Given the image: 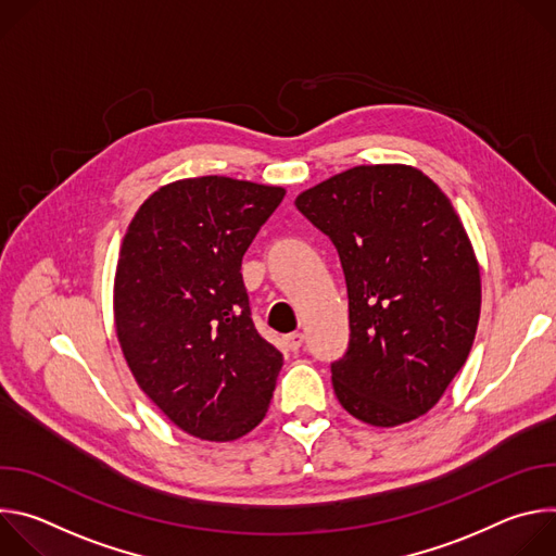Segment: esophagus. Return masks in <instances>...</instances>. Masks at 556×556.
<instances>
[{
	"label": "esophagus",
	"mask_w": 556,
	"mask_h": 556,
	"mask_svg": "<svg viewBox=\"0 0 556 556\" xmlns=\"http://www.w3.org/2000/svg\"><path fill=\"white\" fill-rule=\"evenodd\" d=\"M283 343H286V348H288L290 352H299V350H301V345H303V334H301V332H292V334H286Z\"/></svg>",
	"instance_id": "obj_1"
}]
</instances>
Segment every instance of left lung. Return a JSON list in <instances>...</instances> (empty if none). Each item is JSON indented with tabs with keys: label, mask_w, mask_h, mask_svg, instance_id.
I'll return each instance as SVG.
<instances>
[{
	"label": "left lung",
	"mask_w": 556,
	"mask_h": 556,
	"mask_svg": "<svg viewBox=\"0 0 556 556\" xmlns=\"http://www.w3.org/2000/svg\"><path fill=\"white\" fill-rule=\"evenodd\" d=\"M294 204L330 237L348 283L339 403L371 427L420 418L466 363L480 321V266L451 200L414 167L363 165Z\"/></svg>",
	"instance_id": "left-lung-1"
}]
</instances>
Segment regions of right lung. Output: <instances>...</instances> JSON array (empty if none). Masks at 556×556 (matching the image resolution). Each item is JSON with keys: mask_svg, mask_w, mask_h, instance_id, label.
Segmentation results:
<instances>
[{"mask_svg": "<svg viewBox=\"0 0 556 556\" xmlns=\"http://www.w3.org/2000/svg\"><path fill=\"white\" fill-rule=\"evenodd\" d=\"M286 191L224 176L151 193L118 255L114 321L125 361L176 427L230 442L266 416L281 352L255 330L242 257Z\"/></svg>", "mask_w": 556, "mask_h": 556, "instance_id": "obj_1", "label": "right lung"}]
</instances>
